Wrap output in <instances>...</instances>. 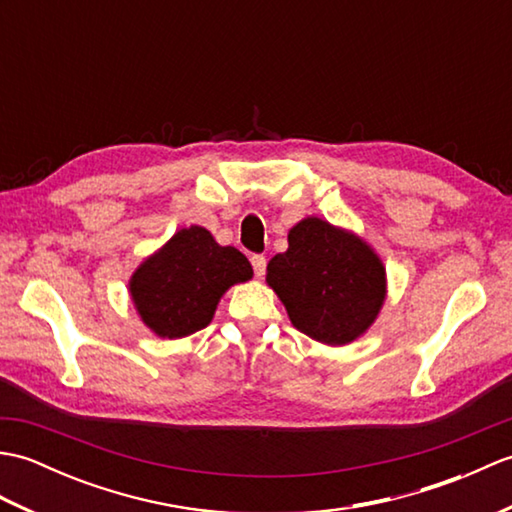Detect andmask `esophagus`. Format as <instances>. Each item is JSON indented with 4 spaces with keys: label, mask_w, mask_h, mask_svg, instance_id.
I'll list each match as a JSON object with an SVG mask.
<instances>
[{
    "label": "esophagus",
    "mask_w": 512,
    "mask_h": 512,
    "mask_svg": "<svg viewBox=\"0 0 512 512\" xmlns=\"http://www.w3.org/2000/svg\"><path fill=\"white\" fill-rule=\"evenodd\" d=\"M250 264H253L255 277H264V273H266V257L264 255H253L250 257Z\"/></svg>",
    "instance_id": "34e87169"
}]
</instances>
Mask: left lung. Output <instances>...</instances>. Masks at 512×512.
<instances>
[{
  "label": "left lung",
  "mask_w": 512,
  "mask_h": 512,
  "mask_svg": "<svg viewBox=\"0 0 512 512\" xmlns=\"http://www.w3.org/2000/svg\"><path fill=\"white\" fill-rule=\"evenodd\" d=\"M266 281L292 325L325 345L363 336L387 295L385 266L374 248L319 217L290 228L288 250L270 259Z\"/></svg>",
  "instance_id": "1"
}]
</instances>
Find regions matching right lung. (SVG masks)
Listing matches in <instances>:
<instances>
[{
	"mask_svg": "<svg viewBox=\"0 0 512 512\" xmlns=\"http://www.w3.org/2000/svg\"><path fill=\"white\" fill-rule=\"evenodd\" d=\"M253 277L233 246H220L202 226L182 228L129 279L140 319L160 339H182L211 323L224 292Z\"/></svg>",
	"mask_w": 512,
	"mask_h": 512,
	"instance_id": "right-lung-1",
	"label": "right lung"
}]
</instances>
